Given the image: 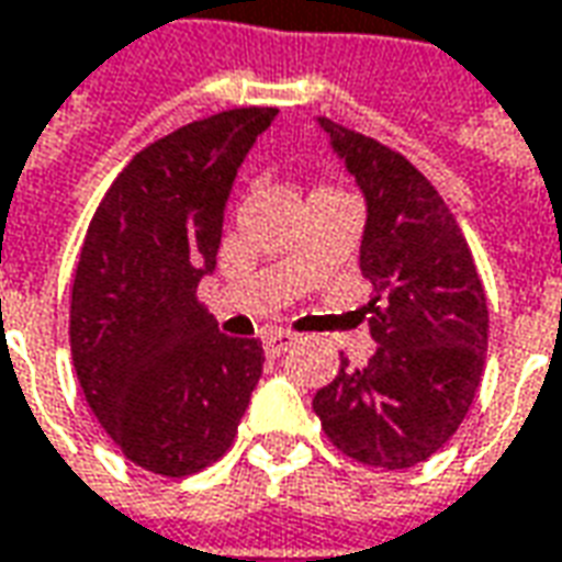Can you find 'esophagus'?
Masks as SVG:
<instances>
[{
    "instance_id": "1",
    "label": "esophagus",
    "mask_w": 562,
    "mask_h": 562,
    "mask_svg": "<svg viewBox=\"0 0 562 562\" xmlns=\"http://www.w3.org/2000/svg\"><path fill=\"white\" fill-rule=\"evenodd\" d=\"M296 342V334H290V330H269L266 337H262V349H266V356H284L290 346Z\"/></svg>"
}]
</instances>
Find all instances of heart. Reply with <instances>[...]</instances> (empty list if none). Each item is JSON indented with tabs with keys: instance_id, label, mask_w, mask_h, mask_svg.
Returning <instances> with one entry per match:
<instances>
[{
	"instance_id": "obj_1",
	"label": "heart",
	"mask_w": 562,
	"mask_h": 562,
	"mask_svg": "<svg viewBox=\"0 0 562 562\" xmlns=\"http://www.w3.org/2000/svg\"><path fill=\"white\" fill-rule=\"evenodd\" d=\"M322 191H330V188H322ZM322 191H315V194H322Z\"/></svg>"
}]
</instances>
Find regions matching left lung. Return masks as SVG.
I'll return each mask as SVG.
<instances>
[{
    "label": "left lung",
    "instance_id": "left-lung-1",
    "mask_svg": "<svg viewBox=\"0 0 562 562\" xmlns=\"http://www.w3.org/2000/svg\"><path fill=\"white\" fill-rule=\"evenodd\" d=\"M364 194L359 266L378 352L322 386L312 408L352 461L408 470L446 446L483 378L488 306L473 256L439 191L398 150L318 116Z\"/></svg>",
    "mask_w": 562,
    "mask_h": 562
}]
</instances>
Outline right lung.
<instances>
[{"label": "right lung", "instance_id": "right-lung-1", "mask_svg": "<svg viewBox=\"0 0 562 562\" xmlns=\"http://www.w3.org/2000/svg\"><path fill=\"white\" fill-rule=\"evenodd\" d=\"M274 114L222 111L138 150L79 250L70 296L79 386L120 451L160 476L220 461L262 374V342L220 334L198 284L216 269L237 167Z\"/></svg>", "mask_w": 562, "mask_h": 562}]
</instances>
